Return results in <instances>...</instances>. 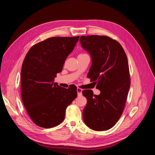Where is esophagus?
I'll return each instance as SVG.
<instances>
[{
    "label": "esophagus",
    "mask_w": 155,
    "mask_h": 155,
    "mask_svg": "<svg viewBox=\"0 0 155 155\" xmlns=\"http://www.w3.org/2000/svg\"><path fill=\"white\" fill-rule=\"evenodd\" d=\"M82 91H83V90H82L81 88H77V92H78V96H81Z\"/></svg>",
    "instance_id": "1"
}]
</instances>
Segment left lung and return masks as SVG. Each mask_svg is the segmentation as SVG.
<instances>
[{
	"instance_id": "1",
	"label": "left lung",
	"mask_w": 155,
	"mask_h": 155,
	"mask_svg": "<svg viewBox=\"0 0 155 155\" xmlns=\"http://www.w3.org/2000/svg\"><path fill=\"white\" fill-rule=\"evenodd\" d=\"M81 45L91 57L87 76L97 83L99 95L82 91L87 103L83 111L85 124L92 130L112 128L122 114L130 81L127 58L122 46L107 36L80 37Z\"/></svg>"
}]
</instances>
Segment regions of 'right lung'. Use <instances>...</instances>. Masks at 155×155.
<instances>
[{
    "label": "right lung",
    "instance_id": "obj_1",
    "mask_svg": "<svg viewBox=\"0 0 155 155\" xmlns=\"http://www.w3.org/2000/svg\"><path fill=\"white\" fill-rule=\"evenodd\" d=\"M79 37H51L33 46L22 65L21 97L34 122L51 128L64 119L65 110L77 96L76 88H63L54 83L65 60Z\"/></svg>",
    "mask_w": 155,
    "mask_h": 155
}]
</instances>
